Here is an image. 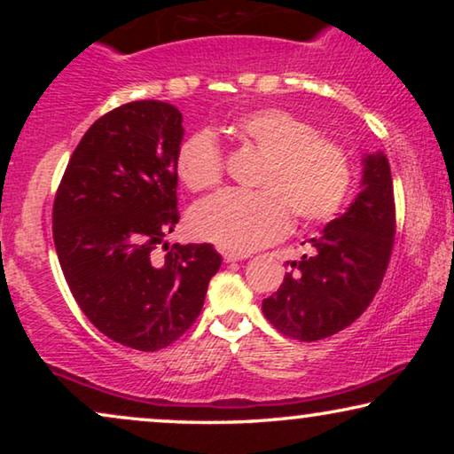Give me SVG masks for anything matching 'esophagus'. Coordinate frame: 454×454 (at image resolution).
I'll use <instances>...</instances> for the list:
<instances>
[{"instance_id":"1","label":"esophagus","mask_w":454,"mask_h":454,"mask_svg":"<svg viewBox=\"0 0 454 454\" xmlns=\"http://www.w3.org/2000/svg\"><path fill=\"white\" fill-rule=\"evenodd\" d=\"M244 258H247L246 254H235V252H223V260H225V262H239V260H244Z\"/></svg>"}]
</instances>
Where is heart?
Returning <instances> with one entry per match:
<instances>
[{"mask_svg":"<svg viewBox=\"0 0 454 454\" xmlns=\"http://www.w3.org/2000/svg\"><path fill=\"white\" fill-rule=\"evenodd\" d=\"M241 145L262 154L254 194L221 192L196 204L190 229L221 250L247 254L275 244L291 227V213L303 223L331 219L351 184L349 159L314 126L278 107L254 109L233 121ZM177 176L192 192L219 185L221 148L208 132H196L177 153Z\"/></svg>","mask_w":454,"mask_h":454,"instance_id":"obj_1","label":"heart"}]
</instances>
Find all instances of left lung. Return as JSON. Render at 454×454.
<instances>
[{
  "label": "left lung",
  "mask_w": 454,
  "mask_h": 454,
  "mask_svg": "<svg viewBox=\"0 0 454 454\" xmlns=\"http://www.w3.org/2000/svg\"><path fill=\"white\" fill-rule=\"evenodd\" d=\"M362 184L343 215L326 223L314 252L291 262L262 301L266 320L297 340L337 334L365 312L380 287L395 241V196L387 154L365 153Z\"/></svg>",
  "instance_id": "left-lung-1"
}]
</instances>
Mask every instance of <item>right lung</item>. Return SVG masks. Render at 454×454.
I'll list each match as a JSON object with an SVG mask.
<instances>
[{
	"label": "right lung",
	"mask_w": 454,
	"mask_h": 454,
	"mask_svg": "<svg viewBox=\"0 0 454 454\" xmlns=\"http://www.w3.org/2000/svg\"><path fill=\"white\" fill-rule=\"evenodd\" d=\"M184 117L163 101H134L92 123L55 194L53 241L74 300L115 343L157 351L200 314L221 269L210 244H173ZM163 243L168 254L157 257Z\"/></svg>",
	"instance_id": "right-lung-1"
}]
</instances>
